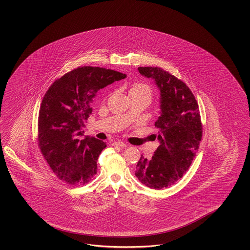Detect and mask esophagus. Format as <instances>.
Returning <instances> with one entry per match:
<instances>
[{"label": "esophagus", "instance_id": "34e87169", "mask_svg": "<svg viewBox=\"0 0 250 250\" xmlns=\"http://www.w3.org/2000/svg\"><path fill=\"white\" fill-rule=\"evenodd\" d=\"M113 146H120V147H125L126 144H125L122 141H115V142L113 143Z\"/></svg>", "mask_w": 250, "mask_h": 250}]
</instances>
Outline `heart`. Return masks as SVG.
Here are the masks:
<instances>
[{
	"label": "heart",
	"mask_w": 250,
	"mask_h": 250,
	"mask_svg": "<svg viewBox=\"0 0 250 250\" xmlns=\"http://www.w3.org/2000/svg\"><path fill=\"white\" fill-rule=\"evenodd\" d=\"M151 88L147 84L136 83L132 85L129 91V94H147L151 96Z\"/></svg>",
	"instance_id": "b5f03b06"
}]
</instances>
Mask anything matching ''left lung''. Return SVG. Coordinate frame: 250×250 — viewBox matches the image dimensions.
I'll return each instance as SVG.
<instances>
[{"mask_svg": "<svg viewBox=\"0 0 250 250\" xmlns=\"http://www.w3.org/2000/svg\"><path fill=\"white\" fill-rule=\"evenodd\" d=\"M138 71L154 79L160 91L161 114L155 123L160 145L151 159L141 155L135 175L146 187L164 189L182 179L195 157L203 136L199 105L189 87L166 70L139 67Z\"/></svg>", "mask_w": 250, "mask_h": 250, "instance_id": "left-lung-1", "label": "left lung"}]
</instances>
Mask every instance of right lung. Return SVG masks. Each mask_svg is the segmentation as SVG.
<instances>
[{
	"instance_id": "add662e5",
	"label": "right lung",
	"mask_w": 250,
	"mask_h": 250,
	"mask_svg": "<svg viewBox=\"0 0 250 250\" xmlns=\"http://www.w3.org/2000/svg\"><path fill=\"white\" fill-rule=\"evenodd\" d=\"M125 74L84 66L62 76L48 88L38 115V147L54 174L69 185H83L97 173V159L106 144L83 136L96 91Z\"/></svg>"
}]
</instances>
